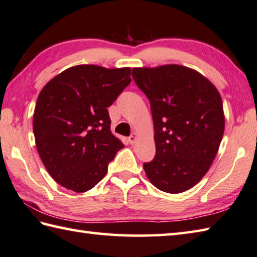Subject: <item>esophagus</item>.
<instances>
[{
	"instance_id": "34e87169",
	"label": "esophagus",
	"mask_w": 257,
	"mask_h": 257,
	"mask_svg": "<svg viewBox=\"0 0 257 257\" xmlns=\"http://www.w3.org/2000/svg\"><path fill=\"white\" fill-rule=\"evenodd\" d=\"M138 138H139V136H138V133H135V132H133L132 133V135H131L130 136V138H128V142H130V144H135L136 143V141H138Z\"/></svg>"
}]
</instances>
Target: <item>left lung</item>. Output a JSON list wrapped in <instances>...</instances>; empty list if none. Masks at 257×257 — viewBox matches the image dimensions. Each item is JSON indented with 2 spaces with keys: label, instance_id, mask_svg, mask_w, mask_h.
I'll list each match as a JSON object with an SVG mask.
<instances>
[{
  "label": "left lung",
  "instance_id": "obj_1",
  "mask_svg": "<svg viewBox=\"0 0 257 257\" xmlns=\"http://www.w3.org/2000/svg\"><path fill=\"white\" fill-rule=\"evenodd\" d=\"M133 78L151 103L156 154L144 163L159 190L177 194L200 182L211 167L223 138L221 94L190 67L167 64L135 67Z\"/></svg>",
  "mask_w": 257,
  "mask_h": 257
}]
</instances>
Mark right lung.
<instances>
[{
    "mask_svg": "<svg viewBox=\"0 0 257 257\" xmlns=\"http://www.w3.org/2000/svg\"><path fill=\"white\" fill-rule=\"evenodd\" d=\"M131 67L76 65L46 83L33 115L36 149L56 183L83 193L105 176L123 143L107 107L131 83Z\"/></svg>",
    "mask_w": 257,
    "mask_h": 257,
    "instance_id": "right-lung-1",
    "label": "right lung"
}]
</instances>
